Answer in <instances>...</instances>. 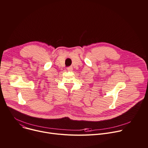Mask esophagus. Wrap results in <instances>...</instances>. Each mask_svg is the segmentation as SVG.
<instances>
[{"mask_svg":"<svg viewBox=\"0 0 148 148\" xmlns=\"http://www.w3.org/2000/svg\"><path fill=\"white\" fill-rule=\"evenodd\" d=\"M73 69L72 67H69L67 68V70L69 71H71L73 70Z\"/></svg>","mask_w":148,"mask_h":148,"instance_id":"34e87169","label":"esophagus"}]
</instances>
